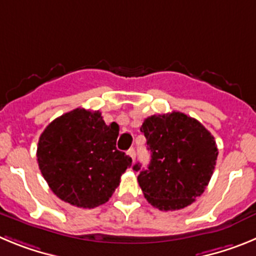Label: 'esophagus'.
<instances>
[{
	"label": "esophagus",
	"instance_id": "obj_1",
	"mask_svg": "<svg viewBox=\"0 0 256 256\" xmlns=\"http://www.w3.org/2000/svg\"><path fill=\"white\" fill-rule=\"evenodd\" d=\"M128 155L130 156V159L133 160V162H134V158H136V151H134V148H130V150H128Z\"/></svg>",
	"mask_w": 256,
	"mask_h": 256
}]
</instances>
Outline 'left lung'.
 I'll use <instances>...</instances> for the list:
<instances>
[{"label": "left lung", "instance_id": "1", "mask_svg": "<svg viewBox=\"0 0 256 256\" xmlns=\"http://www.w3.org/2000/svg\"><path fill=\"white\" fill-rule=\"evenodd\" d=\"M151 160L140 172L144 198L160 210H180L202 195L216 168L218 148L212 133L198 120L180 112L151 115L142 123Z\"/></svg>", "mask_w": 256, "mask_h": 256}]
</instances>
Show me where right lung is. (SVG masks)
Masks as SVG:
<instances>
[{
	"label": "right lung",
	"mask_w": 256,
	"mask_h": 256,
	"mask_svg": "<svg viewBox=\"0 0 256 256\" xmlns=\"http://www.w3.org/2000/svg\"><path fill=\"white\" fill-rule=\"evenodd\" d=\"M119 126L100 112L76 108L56 118L40 134L37 162L51 191L70 205L105 204L132 159L116 148Z\"/></svg>",
	"instance_id": "obj_1"
}]
</instances>
